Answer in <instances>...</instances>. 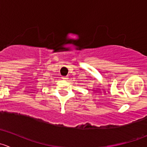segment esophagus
<instances>
[{"mask_svg": "<svg viewBox=\"0 0 147 147\" xmlns=\"http://www.w3.org/2000/svg\"><path fill=\"white\" fill-rule=\"evenodd\" d=\"M62 79L64 80H66L68 79V77L67 76H63V77H62Z\"/></svg>", "mask_w": 147, "mask_h": 147, "instance_id": "obj_1", "label": "esophagus"}]
</instances>
